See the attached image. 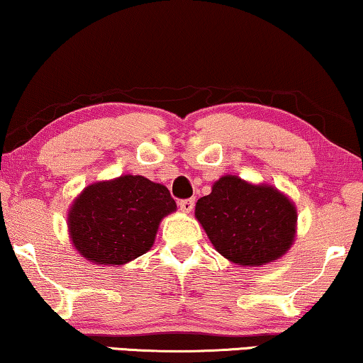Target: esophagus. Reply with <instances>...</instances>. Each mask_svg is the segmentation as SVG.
<instances>
[{
  "label": "esophagus",
  "instance_id": "34e87169",
  "mask_svg": "<svg viewBox=\"0 0 363 363\" xmlns=\"http://www.w3.org/2000/svg\"><path fill=\"white\" fill-rule=\"evenodd\" d=\"M178 206H180V210L183 213H190L193 210V206H195V200H193V198H190V200H182L178 201Z\"/></svg>",
  "mask_w": 363,
  "mask_h": 363
}]
</instances>
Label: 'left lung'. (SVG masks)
<instances>
[{"label":"left lung","instance_id":"left-lung-1","mask_svg":"<svg viewBox=\"0 0 363 363\" xmlns=\"http://www.w3.org/2000/svg\"><path fill=\"white\" fill-rule=\"evenodd\" d=\"M195 216L215 250L238 266L279 259L296 238L294 203L271 185H252L236 175L215 182L198 200Z\"/></svg>","mask_w":363,"mask_h":363}]
</instances>
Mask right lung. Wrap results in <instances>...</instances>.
Returning a JSON list of instances; mask_svg holds the SVG:
<instances>
[{
    "label": "right lung",
    "mask_w": 363,
    "mask_h": 363,
    "mask_svg": "<svg viewBox=\"0 0 363 363\" xmlns=\"http://www.w3.org/2000/svg\"><path fill=\"white\" fill-rule=\"evenodd\" d=\"M177 211L167 186L140 175H122L84 188L67 213L69 236L87 261L122 266L145 255L160 221Z\"/></svg>",
    "instance_id": "add662e5"
}]
</instances>
